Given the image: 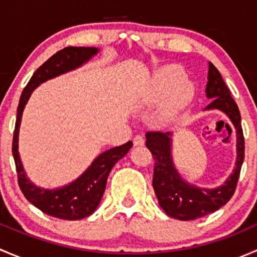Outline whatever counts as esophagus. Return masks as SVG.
<instances>
[{
    "instance_id": "obj_1",
    "label": "esophagus",
    "mask_w": 257,
    "mask_h": 257,
    "mask_svg": "<svg viewBox=\"0 0 257 257\" xmlns=\"http://www.w3.org/2000/svg\"><path fill=\"white\" fill-rule=\"evenodd\" d=\"M133 144H134V147H142V145H144V138H143V136H141V134H138V136L134 137Z\"/></svg>"
}]
</instances>
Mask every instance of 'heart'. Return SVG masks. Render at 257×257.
<instances>
[{"label": "heart", "mask_w": 257, "mask_h": 257, "mask_svg": "<svg viewBox=\"0 0 257 257\" xmlns=\"http://www.w3.org/2000/svg\"><path fill=\"white\" fill-rule=\"evenodd\" d=\"M193 94L194 87L185 78V72L178 66H167L153 77L145 100L148 104H157L164 99L162 115L172 116L191 99Z\"/></svg>", "instance_id": "1"}]
</instances>
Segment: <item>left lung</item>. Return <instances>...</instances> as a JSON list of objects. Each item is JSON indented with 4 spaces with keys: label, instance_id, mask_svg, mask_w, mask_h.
I'll use <instances>...</instances> for the list:
<instances>
[{
    "label": "left lung",
    "instance_id": "left-lung-1",
    "mask_svg": "<svg viewBox=\"0 0 257 257\" xmlns=\"http://www.w3.org/2000/svg\"><path fill=\"white\" fill-rule=\"evenodd\" d=\"M206 97L211 102L205 109H219L224 112L232 121L237 137V159L234 173L230 175L222 186L210 189L195 188L184 181L173 165L170 154V133L148 132L147 145L154 159L153 188L159 205L169 216L174 219L195 220L216 211L224 206L234 195L239 180L241 165L245 158V139L241 128V115L236 102L230 94V89L225 84L216 67L209 62Z\"/></svg>",
    "mask_w": 257,
    "mask_h": 257
}]
</instances>
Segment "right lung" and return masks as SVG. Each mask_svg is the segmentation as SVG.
<instances>
[{"label":"right lung","instance_id":"1","mask_svg":"<svg viewBox=\"0 0 257 257\" xmlns=\"http://www.w3.org/2000/svg\"><path fill=\"white\" fill-rule=\"evenodd\" d=\"M97 52L98 49L95 47H66L54 53L33 73L30 82L23 89L18 103L14 141H12V154L16 164L18 185L25 198L31 204L49 216L58 217V219L79 220L94 212L104 194L110 170L115 163L129 152L133 143L126 142L125 144L102 153L83 173V175H80L69 185L56 190H45L33 185L26 178L25 170L22 168V163L18 155V131H20L21 118L31 93L37 85L49 78L82 66Z\"/></svg>","mask_w":257,"mask_h":257}]
</instances>
